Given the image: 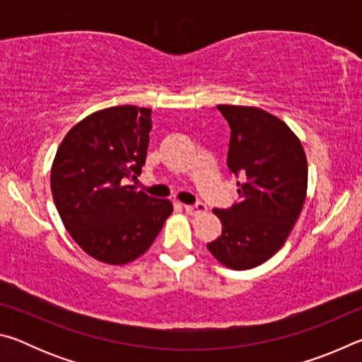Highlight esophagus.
<instances>
[{"label": "esophagus", "mask_w": 362, "mask_h": 362, "mask_svg": "<svg viewBox=\"0 0 362 362\" xmlns=\"http://www.w3.org/2000/svg\"><path fill=\"white\" fill-rule=\"evenodd\" d=\"M183 209H185L187 214H189V216H199V214H204L207 211L206 204H194V206H183Z\"/></svg>", "instance_id": "34e87169"}]
</instances>
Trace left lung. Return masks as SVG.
Instances as JSON below:
<instances>
[{
    "mask_svg": "<svg viewBox=\"0 0 362 362\" xmlns=\"http://www.w3.org/2000/svg\"><path fill=\"white\" fill-rule=\"evenodd\" d=\"M231 129L228 168L246 175L238 182L240 203L214 209L222 236L209 252L231 269L265 263L284 246L303 209L308 163L300 139L278 116L259 107L217 105Z\"/></svg>",
    "mask_w": 362,
    "mask_h": 362,
    "instance_id": "obj_1",
    "label": "left lung"
}]
</instances>
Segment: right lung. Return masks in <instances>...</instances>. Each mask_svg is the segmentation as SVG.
<instances>
[{"label": "right lung", "instance_id": "right-lung-1", "mask_svg": "<svg viewBox=\"0 0 362 362\" xmlns=\"http://www.w3.org/2000/svg\"><path fill=\"white\" fill-rule=\"evenodd\" d=\"M150 131V108H103L66 132L52 161L51 192L59 216L73 241L102 263L126 265L139 259L173 214L169 199L126 185L145 164Z\"/></svg>", "mask_w": 362, "mask_h": 362}]
</instances>
